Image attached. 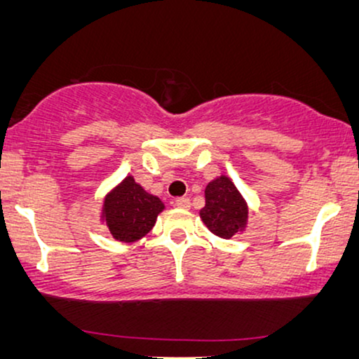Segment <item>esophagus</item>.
I'll return each instance as SVG.
<instances>
[{
    "mask_svg": "<svg viewBox=\"0 0 359 359\" xmlns=\"http://www.w3.org/2000/svg\"><path fill=\"white\" fill-rule=\"evenodd\" d=\"M175 204L178 205V208H181V209H189V205H191L188 198H178V199L175 201Z\"/></svg>",
    "mask_w": 359,
    "mask_h": 359,
    "instance_id": "34e87169",
    "label": "esophagus"
}]
</instances>
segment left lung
Returning a JSON list of instances; mask_svg holds the SVG:
<instances>
[{"label": "left lung", "mask_w": 359, "mask_h": 359, "mask_svg": "<svg viewBox=\"0 0 359 359\" xmlns=\"http://www.w3.org/2000/svg\"><path fill=\"white\" fill-rule=\"evenodd\" d=\"M205 205L201 219L210 232L230 238L247 227L248 205L229 176H219L205 186Z\"/></svg>", "instance_id": "1"}]
</instances>
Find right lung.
Returning a JSON list of instances; mask_svg holds the SVG:
<instances>
[{
	"instance_id": "obj_1",
	"label": "right lung",
	"mask_w": 359,
	"mask_h": 359,
	"mask_svg": "<svg viewBox=\"0 0 359 359\" xmlns=\"http://www.w3.org/2000/svg\"><path fill=\"white\" fill-rule=\"evenodd\" d=\"M163 209L165 204L160 198L147 193L135 183L134 176H127L107 193L101 217L112 237L119 242L132 243L150 232Z\"/></svg>"
}]
</instances>
